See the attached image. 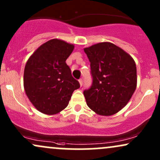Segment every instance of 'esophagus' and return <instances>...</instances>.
I'll return each mask as SVG.
<instances>
[{
	"label": "esophagus",
	"mask_w": 160,
	"mask_h": 160,
	"mask_svg": "<svg viewBox=\"0 0 160 160\" xmlns=\"http://www.w3.org/2000/svg\"><path fill=\"white\" fill-rule=\"evenodd\" d=\"M78 82H79L80 86H82V84H83V79H82V78H80V79L78 80Z\"/></svg>",
	"instance_id": "1"
}]
</instances>
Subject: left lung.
Masks as SVG:
<instances>
[{
  "label": "left lung",
  "instance_id": "1",
  "mask_svg": "<svg viewBox=\"0 0 160 160\" xmlns=\"http://www.w3.org/2000/svg\"><path fill=\"white\" fill-rule=\"evenodd\" d=\"M93 77L84 91L87 105L97 114L110 116L128 103L136 89V65L128 53L113 43L99 42L84 48Z\"/></svg>",
  "mask_w": 160,
  "mask_h": 160
}]
</instances>
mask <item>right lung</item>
<instances>
[{
	"label": "right lung",
	"mask_w": 160,
	"mask_h": 160,
	"mask_svg": "<svg viewBox=\"0 0 160 160\" xmlns=\"http://www.w3.org/2000/svg\"><path fill=\"white\" fill-rule=\"evenodd\" d=\"M74 45L58 39L43 43L29 58L24 71L26 95L39 112L59 113L68 106L73 91L80 88L66 61Z\"/></svg>",
	"instance_id": "1"
}]
</instances>
